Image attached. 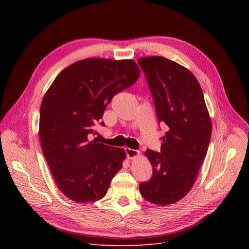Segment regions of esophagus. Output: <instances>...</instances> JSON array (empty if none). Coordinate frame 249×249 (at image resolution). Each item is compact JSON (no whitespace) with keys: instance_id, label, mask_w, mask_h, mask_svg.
Instances as JSON below:
<instances>
[{"instance_id":"34e87169","label":"esophagus","mask_w":249,"mask_h":249,"mask_svg":"<svg viewBox=\"0 0 249 249\" xmlns=\"http://www.w3.org/2000/svg\"><path fill=\"white\" fill-rule=\"evenodd\" d=\"M125 152H126V155L129 160H132L139 155V151L132 149V148H128V147L125 148Z\"/></svg>"}]
</instances>
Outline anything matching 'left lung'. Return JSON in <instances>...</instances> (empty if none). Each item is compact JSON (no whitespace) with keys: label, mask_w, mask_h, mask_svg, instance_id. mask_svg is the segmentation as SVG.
Returning <instances> with one entry per match:
<instances>
[{"label":"left lung","mask_w":249,"mask_h":249,"mask_svg":"<svg viewBox=\"0 0 249 249\" xmlns=\"http://www.w3.org/2000/svg\"><path fill=\"white\" fill-rule=\"evenodd\" d=\"M137 61L145 73L159 122L168 127L160 152L145 151L153 175L139 190L152 204L171 205L184 198L197 179L212 123L201 86L188 69L162 56Z\"/></svg>","instance_id":"1"}]
</instances>
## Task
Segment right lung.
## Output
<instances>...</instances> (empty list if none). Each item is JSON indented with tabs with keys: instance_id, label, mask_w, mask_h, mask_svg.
Masks as SVG:
<instances>
[{
	"instance_id": "obj_1",
	"label": "right lung",
	"mask_w": 249,
	"mask_h": 249,
	"mask_svg": "<svg viewBox=\"0 0 249 249\" xmlns=\"http://www.w3.org/2000/svg\"><path fill=\"white\" fill-rule=\"evenodd\" d=\"M139 75L131 59L87 58L64 69L47 89L39 137L55 184L70 200L81 204L101 200L122 168L123 148L89 138L112 98Z\"/></svg>"
}]
</instances>
